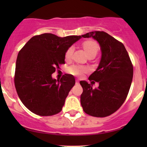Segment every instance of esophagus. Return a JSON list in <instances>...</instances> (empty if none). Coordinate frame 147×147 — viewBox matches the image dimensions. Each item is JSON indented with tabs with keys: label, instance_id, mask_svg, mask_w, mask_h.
Instances as JSON below:
<instances>
[{
	"label": "esophagus",
	"instance_id": "esophagus-1",
	"mask_svg": "<svg viewBox=\"0 0 147 147\" xmlns=\"http://www.w3.org/2000/svg\"><path fill=\"white\" fill-rule=\"evenodd\" d=\"M76 84H79V80H76Z\"/></svg>",
	"mask_w": 147,
	"mask_h": 147
}]
</instances>
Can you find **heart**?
Returning <instances> with one entry per match:
<instances>
[{"label": "heart", "instance_id": "b5f03b06", "mask_svg": "<svg viewBox=\"0 0 147 147\" xmlns=\"http://www.w3.org/2000/svg\"><path fill=\"white\" fill-rule=\"evenodd\" d=\"M81 47L89 59H93L97 55L99 51V45L94 41H85L82 43ZM74 54V48L70 47L66 50L65 53V60L66 61H70L72 59ZM68 72L73 76L81 77L84 74L89 72V68L86 66L74 65L68 68Z\"/></svg>", "mask_w": 147, "mask_h": 147}]
</instances>
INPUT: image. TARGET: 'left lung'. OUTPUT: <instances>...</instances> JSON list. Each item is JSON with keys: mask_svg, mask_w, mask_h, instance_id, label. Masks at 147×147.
Segmentation results:
<instances>
[{"mask_svg": "<svg viewBox=\"0 0 147 147\" xmlns=\"http://www.w3.org/2000/svg\"><path fill=\"white\" fill-rule=\"evenodd\" d=\"M82 37H93L102 51L97 69L88 78L92 83L98 82V88L93 89L87 82H80L83 88L82 106L90 116L106 117L119 109L125 101L133 77V65L123 44L106 32L92 31Z\"/></svg>", "mask_w": 147, "mask_h": 147, "instance_id": "obj_1", "label": "left lung"}]
</instances>
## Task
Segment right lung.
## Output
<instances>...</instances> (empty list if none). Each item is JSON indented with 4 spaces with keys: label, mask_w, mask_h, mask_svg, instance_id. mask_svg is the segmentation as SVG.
I'll return each mask as SVG.
<instances>
[{
    "label": "right lung",
    "mask_w": 147,
    "mask_h": 147,
    "mask_svg": "<svg viewBox=\"0 0 147 147\" xmlns=\"http://www.w3.org/2000/svg\"><path fill=\"white\" fill-rule=\"evenodd\" d=\"M81 36L59 37L43 33L31 38L20 50L16 62L15 86L23 104L33 113L52 116L61 111L75 78L65 74L60 80L51 74L65 63V53Z\"/></svg>",
    "instance_id": "1"
}]
</instances>
